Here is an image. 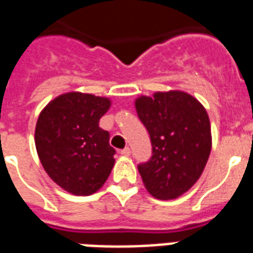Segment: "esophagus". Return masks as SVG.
I'll return each instance as SVG.
<instances>
[{
	"label": "esophagus",
	"mask_w": 253,
	"mask_h": 253,
	"mask_svg": "<svg viewBox=\"0 0 253 253\" xmlns=\"http://www.w3.org/2000/svg\"><path fill=\"white\" fill-rule=\"evenodd\" d=\"M131 154V150L128 147L123 148L122 151H121V155H123V157H130Z\"/></svg>",
	"instance_id": "obj_1"
}]
</instances>
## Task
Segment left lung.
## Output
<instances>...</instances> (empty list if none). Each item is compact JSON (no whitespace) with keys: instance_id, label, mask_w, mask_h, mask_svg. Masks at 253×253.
I'll use <instances>...</instances> for the list:
<instances>
[{"instance_id":"1","label":"left lung","mask_w":253,"mask_h":253,"mask_svg":"<svg viewBox=\"0 0 253 253\" xmlns=\"http://www.w3.org/2000/svg\"><path fill=\"white\" fill-rule=\"evenodd\" d=\"M135 109L152 144L151 159L138 166L144 187L157 199H176L198 182L207 165L212 147L207 111L179 90L139 96Z\"/></svg>"}]
</instances>
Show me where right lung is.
Listing matches in <instances>:
<instances>
[{
	"label": "right lung",
	"instance_id": "1",
	"mask_svg": "<svg viewBox=\"0 0 253 253\" xmlns=\"http://www.w3.org/2000/svg\"><path fill=\"white\" fill-rule=\"evenodd\" d=\"M111 101L71 91L49 102L36 125L38 158L50 178L73 195L99 190L114 167L109 131L99 127Z\"/></svg>",
	"mask_w": 253,
	"mask_h": 253
}]
</instances>
